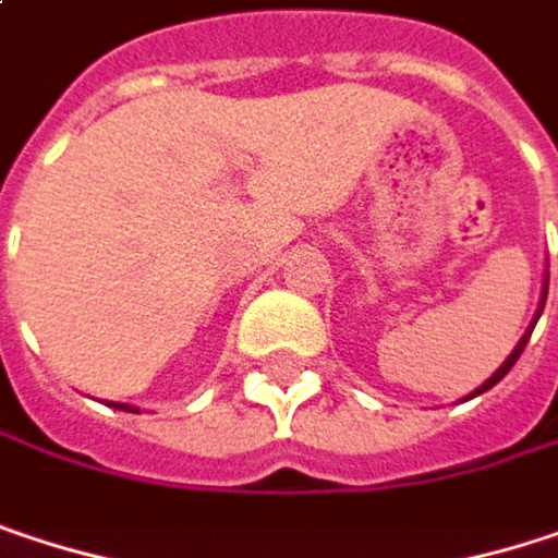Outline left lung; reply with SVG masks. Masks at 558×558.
I'll use <instances>...</instances> for the list:
<instances>
[{"mask_svg":"<svg viewBox=\"0 0 558 558\" xmlns=\"http://www.w3.org/2000/svg\"><path fill=\"white\" fill-rule=\"evenodd\" d=\"M543 300H546V296H543ZM539 313H543V306H539ZM536 319H539V316H536ZM530 332H533V329H526V336H523V339H520V342H517V349H513V352H510V359H507V362H504L501 368H498V372H495V375H492V378H488V381H485V385H482V388L475 390V393H485V390H488V388H495V385H498V381H501L504 375H507V372H510V368H513V362H517V359H520V352H523V345H526V339H530ZM475 393H472V397H475Z\"/></svg>","mask_w":558,"mask_h":558,"instance_id":"obj_1","label":"left lung"}]
</instances>
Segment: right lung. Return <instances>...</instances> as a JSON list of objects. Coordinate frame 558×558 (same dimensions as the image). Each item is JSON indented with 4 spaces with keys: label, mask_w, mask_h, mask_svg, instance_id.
I'll use <instances>...</instances> for the list:
<instances>
[{
    "label": "right lung",
    "mask_w": 558,
    "mask_h": 558,
    "mask_svg": "<svg viewBox=\"0 0 558 558\" xmlns=\"http://www.w3.org/2000/svg\"><path fill=\"white\" fill-rule=\"evenodd\" d=\"M116 407H122V403H116Z\"/></svg>",
    "instance_id": "1"
}]
</instances>
